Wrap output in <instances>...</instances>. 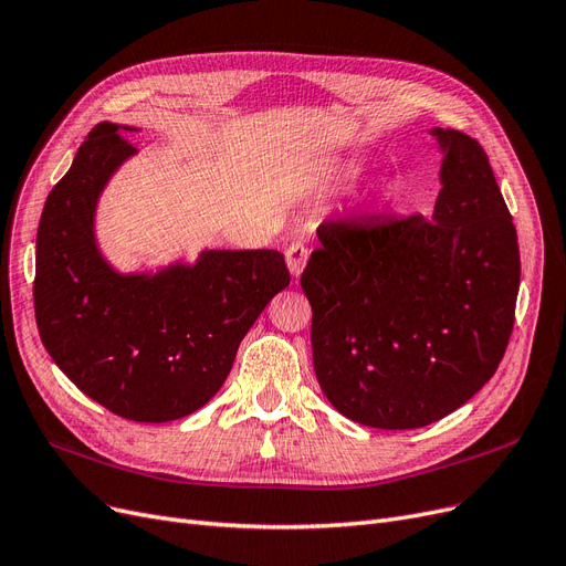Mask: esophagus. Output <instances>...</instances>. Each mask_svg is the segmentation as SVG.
Returning <instances> with one entry per match:
<instances>
[{"mask_svg": "<svg viewBox=\"0 0 566 566\" xmlns=\"http://www.w3.org/2000/svg\"><path fill=\"white\" fill-rule=\"evenodd\" d=\"M285 262H287L290 274L297 279V276L302 274V271H304L306 262H308V248H306V243H304V241L290 243L287 251H285Z\"/></svg>", "mask_w": 566, "mask_h": 566, "instance_id": "34e87169", "label": "esophagus"}]
</instances>
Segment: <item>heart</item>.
I'll use <instances>...</instances> for the list:
<instances>
[{
  "label": "heart",
  "instance_id": "heart-1",
  "mask_svg": "<svg viewBox=\"0 0 566 566\" xmlns=\"http://www.w3.org/2000/svg\"><path fill=\"white\" fill-rule=\"evenodd\" d=\"M359 171H361V169H359L357 165H353V163H350V165H344V167H342V178H344V180H355V178L359 176Z\"/></svg>",
  "mask_w": 566,
  "mask_h": 566
}]
</instances>
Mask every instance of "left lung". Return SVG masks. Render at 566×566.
<instances>
[{"instance_id":"8db88e82","label":"left lung","mask_w":566,"mask_h":566,"mask_svg":"<svg viewBox=\"0 0 566 566\" xmlns=\"http://www.w3.org/2000/svg\"><path fill=\"white\" fill-rule=\"evenodd\" d=\"M443 150L432 220H332L302 290L313 367L329 403L378 429L453 413L494 376L520 287L513 218L483 146L458 129Z\"/></svg>"}]
</instances>
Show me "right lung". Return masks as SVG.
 Instances as JSON below:
<instances>
[{"mask_svg": "<svg viewBox=\"0 0 566 566\" xmlns=\"http://www.w3.org/2000/svg\"><path fill=\"white\" fill-rule=\"evenodd\" d=\"M137 127L99 123L51 190L36 232L34 313L62 374L104 409L169 422L228 378L241 338L290 283L279 251H201L157 274H120L99 253L95 209Z\"/></svg>", "mask_w": 566, "mask_h": 566, "instance_id": "obj_1", "label": "right lung"}]
</instances>
